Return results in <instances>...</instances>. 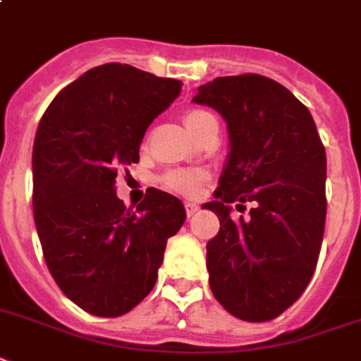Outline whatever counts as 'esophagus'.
<instances>
[{"mask_svg": "<svg viewBox=\"0 0 361 361\" xmlns=\"http://www.w3.org/2000/svg\"><path fill=\"white\" fill-rule=\"evenodd\" d=\"M197 212H199V204H195V202H186L188 217H193Z\"/></svg>", "mask_w": 361, "mask_h": 361, "instance_id": "1", "label": "esophagus"}]
</instances>
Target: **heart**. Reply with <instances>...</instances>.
I'll use <instances>...</instances> for the list:
<instances>
[{"mask_svg": "<svg viewBox=\"0 0 361 361\" xmlns=\"http://www.w3.org/2000/svg\"><path fill=\"white\" fill-rule=\"evenodd\" d=\"M210 118H214L210 112L207 110H188L186 116H184V123H186L188 130L193 134V136H197L199 133L202 130L204 123H207ZM207 178V175L202 173V171H193V169H177V171H171V173L166 175L164 178V183L166 186L175 190L178 193H184V195H195L199 192V186L201 183Z\"/></svg>", "mask_w": 361, "mask_h": 361, "instance_id": "b5f03b06", "label": "heart"}]
</instances>
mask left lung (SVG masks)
<instances>
[{
	"mask_svg": "<svg viewBox=\"0 0 361 361\" xmlns=\"http://www.w3.org/2000/svg\"><path fill=\"white\" fill-rule=\"evenodd\" d=\"M193 103L227 123L228 153L214 197L219 217L207 243L210 290L238 319H275L306 290L319 258L326 217V154L310 110L267 77H217ZM255 202L234 222L232 202Z\"/></svg>",
	"mask_w": 361,
	"mask_h": 361,
	"instance_id": "left-lung-1",
	"label": "left lung"
}]
</instances>
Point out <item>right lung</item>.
<instances>
[{
	"instance_id": "add662e5",
	"label": "right lung",
	"mask_w": 361,
	"mask_h": 361,
	"mask_svg": "<svg viewBox=\"0 0 361 361\" xmlns=\"http://www.w3.org/2000/svg\"><path fill=\"white\" fill-rule=\"evenodd\" d=\"M180 85L109 62L59 92L38 123L32 210L42 251L62 293L92 315L118 317L147 297L186 219L169 193L149 190L133 212L114 190Z\"/></svg>"
}]
</instances>
